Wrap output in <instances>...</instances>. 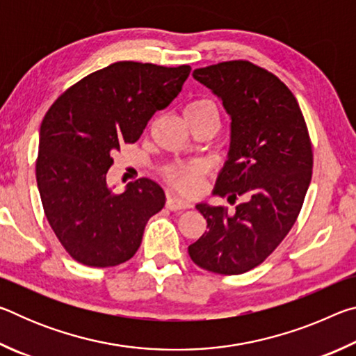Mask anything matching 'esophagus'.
<instances>
[{"label":"esophagus","instance_id":"34e87169","mask_svg":"<svg viewBox=\"0 0 356 356\" xmlns=\"http://www.w3.org/2000/svg\"><path fill=\"white\" fill-rule=\"evenodd\" d=\"M166 207L170 210H182V209H188L191 207L190 202H186L185 200H180V197L170 195L166 200Z\"/></svg>","mask_w":356,"mask_h":356}]
</instances>
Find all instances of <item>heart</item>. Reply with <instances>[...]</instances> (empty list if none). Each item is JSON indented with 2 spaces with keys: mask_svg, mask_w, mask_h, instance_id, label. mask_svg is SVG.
Masks as SVG:
<instances>
[{
  "mask_svg": "<svg viewBox=\"0 0 356 356\" xmlns=\"http://www.w3.org/2000/svg\"><path fill=\"white\" fill-rule=\"evenodd\" d=\"M206 113L218 114V106L210 99H196L186 104L184 108L185 118L201 116ZM201 168L196 165H172L165 170V179L174 188L193 195L201 186Z\"/></svg>",
  "mask_w": 356,
  "mask_h": 356,
  "instance_id": "obj_1",
  "label": "heart"
}]
</instances>
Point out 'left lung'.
I'll return each mask as SVG.
<instances>
[{
	"mask_svg": "<svg viewBox=\"0 0 356 356\" xmlns=\"http://www.w3.org/2000/svg\"><path fill=\"white\" fill-rule=\"evenodd\" d=\"M231 118L227 160L213 195L236 200V212L196 204L207 227L188 246L191 261L220 275L262 264L291 231L312 176V149L303 113L278 76L250 61H227L193 72Z\"/></svg>",
	"mask_w": 356,
	"mask_h": 356,
	"instance_id": "8db88e82",
	"label": "left lung"
}]
</instances>
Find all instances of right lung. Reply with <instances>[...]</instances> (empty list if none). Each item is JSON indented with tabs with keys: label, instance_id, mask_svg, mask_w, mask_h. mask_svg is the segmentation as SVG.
Listing matches in <instances>:
<instances>
[{
	"label": "right lung",
	"instance_id": "1",
	"mask_svg": "<svg viewBox=\"0 0 356 356\" xmlns=\"http://www.w3.org/2000/svg\"><path fill=\"white\" fill-rule=\"evenodd\" d=\"M190 65L114 63L59 95L40 125L35 179L48 222L64 250L89 267L134 257L149 218L165 206L154 180L113 193L106 172L120 144L140 140L155 111L182 91Z\"/></svg>",
	"mask_w": 356,
	"mask_h": 356
}]
</instances>
